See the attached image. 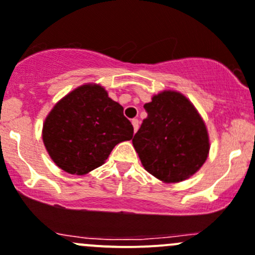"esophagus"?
<instances>
[{"label": "esophagus", "instance_id": "1", "mask_svg": "<svg viewBox=\"0 0 255 255\" xmlns=\"http://www.w3.org/2000/svg\"><path fill=\"white\" fill-rule=\"evenodd\" d=\"M132 125H133V128H134V133H135V132H137L138 127H139V121H138L137 118H133Z\"/></svg>", "mask_w": 255, "mask_h": 255}]
</instances>
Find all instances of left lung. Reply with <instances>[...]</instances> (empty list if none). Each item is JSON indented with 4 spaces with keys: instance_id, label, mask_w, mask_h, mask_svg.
<instances>
[{
    "instance_id": "1",
    "label": "left lung",
    "mask_w": 255,
    "mask_h": 255,
    "mask_svg": "<svg viewBox=\"0 0 255 255\" xmlns=\"http://www.w3.org/2000/svg\"><path fill=\"white\" fill-rule=\"evenodd\" d=\"M147 118L132 139L143 167L167 183L193 175L208 157L206 125L183 95L164 91L145 103Z\"/></svg>"
}]
</instances>
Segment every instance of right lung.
<instances>
[{"mask_svg": "<svg viewBox=\"0 0 255 255\" xmlns=\"http://www.w3.org/2000/svg\"><path fill=\"white\" fill-rule=\"evenodd\" d=\"M42 137L59 168L82 175L102 165L116 144L132 139L133 126L105 88L85 85L54 106Z\"/></svg>", "mask_w": 255, "mask_h": 255, "instance_id": "right-lung-1", "label": "right lung"}]
</instances>
